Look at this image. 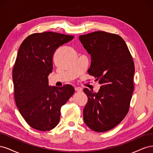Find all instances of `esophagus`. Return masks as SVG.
<instances>
[{
    "label": "esophagus",
    "mask_w": 153,
    "mask_h": 153,
    "mask_svg": "<svg viewBox=\"0 0 153 153\" xmlns=\"http://www.w3.org/2000/svg\"><path fill=\"white\" fill-rule=\"evenodd\" d=\"M75 90L76 92H81L82 91V88L79 87H75Z\"/></svg>",
    "instance_id": "obj_1"
}]
</instances>
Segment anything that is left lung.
Returning <instances> with one entry per match:
<instances>
[{
    "instance_id": "obj_1",
    "label": "left lung",
    "mask_w": 153,
    "mask_h": 153,
    "mask_svg": "<svg viewBox=\"0 0 153 153\" xmlns=\"http://www.w3.org/2000/svg\"><path fill=\"white\" fill-rule=\"evenodd\" d=\"M79 39L91 54L88 73L101 84L97 93L84 89L88 98L84 120L92 130L105 132L118 125L128 112L134 89V62L117 34L96 31L80 36Z\"/></svg>"
}]
</instances>
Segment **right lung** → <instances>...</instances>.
Listing matches in <instances>:
<instances>
[{"label":"right lung","mask_w":153,"mask_h":153,"mask_svg":"<svg viewBox=\"0 0 153 153\" xmlns=\"http://www.w3.org/2000/svg\"><path fill=\"white\" fill-rule=\"evenodd\" d=\"M73 38L53 32L34 33L27 37L18 51L13 69L15 102L27 123L37 130L56 126L61 106L75 92L71 85L49 86L48 78L55 51Z\"/></svg>","instance_id":"obj_1"}]
</instances>
